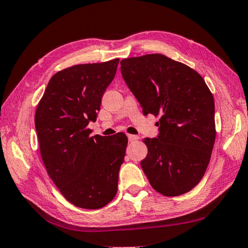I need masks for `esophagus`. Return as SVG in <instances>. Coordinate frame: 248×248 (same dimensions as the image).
<instances>
[{
  "instance_id": "34e87169",
  "label": "esophagus",
  "mask_w": 248,
  "mask_h": 248,
  "mask_svg": "<svg viewBox=\"0 0 248 248\" xmlns=\"http://www.w3.org/2000/svg\"><path fill=\"white\" fill-rule=\"evenodd\" d=\"M128 140H129V142H134V141H137V140H139V137L132 136V134H128Z\"/></svg>"
}]
</instances>
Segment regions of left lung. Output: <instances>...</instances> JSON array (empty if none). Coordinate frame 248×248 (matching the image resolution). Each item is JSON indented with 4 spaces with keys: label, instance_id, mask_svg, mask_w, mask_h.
Segmentation results:
<instances>
[{
    "label": "left lung",
    "instance_id": "8db88e82",
    "mask_svg": "<svg viewBox=\"0 0 248 248\" xmlns=\"http://www.w3.org/2000/svg\"><path fill=\"white\" fill-rule=\"evenodd\" d=\"M123 78L143 114L159 116L158 136L145 138L141 167L151 186L165 196L191 191L204 177L213 152L214 96L194 69L161 54L120 62Z\"/></svg>",
    "mask_w": 248,
    "mask_h": 248
}]
</instances>
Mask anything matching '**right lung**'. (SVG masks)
I'll return each instance as SVG.
<instances>
[{
  "instance_id": "1",
  "label": "right lung",
  "mask_w": 248,
  "mask_h": 248,
  "mask_svg": "<svg viewBox=\"0 0 248 248\" xmlns=\"http://www.w3.org/2000/svg\"><path fill=\"white\" fill-rule=\"evenodd\" d=\"M119 60L76 65L49 80L35 111L40 152L47 173L65 199L98 209L116 196L128 138L91 137L102 96L115 78Z\"/></svg>"
}]
</instances>
